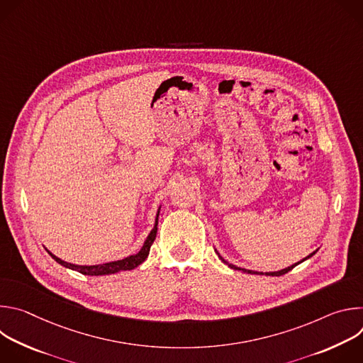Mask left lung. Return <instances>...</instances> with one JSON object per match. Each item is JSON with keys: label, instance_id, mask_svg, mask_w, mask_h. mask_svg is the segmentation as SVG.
I'll return each mask as SVG.
<instances>
[{"label": "left lung", "instance_id": "left-lung-1", "mask_svg": "<svg viewBox=\"0 0 363 363\" xmlns=\"http://www.w3.org/2000/svg\"><path fill=\"white\" fill-rule=\"evenodd\" d=\"M316 252V251H315ZM315 252H312L310 255H307L306 258H303L301 262H304V260H307V258H310L312 257ZM221 258V262H224L225 264H228V267H231V269H234V270H241V272H244V273H248V274H264V273H258V272H252V270H245V269H240V267H237V266H233V264H230V263H227L223 257H220ZM301 262H298V263H296V264H293V266H290V267H287V269H283V270H280V272H273V273H266V276H283V274H286V273H289L290 270H293L297 264H300Z\"/></svg>", "mask_w": 363, "mask_h": 363}]
</instances>
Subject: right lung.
Listing matches in <instances>:
<instances>
[{
  "label": "right lung",
  "instance_id": "1",
  "mask_svg": "<svg viewBox=\"0 0 363 363\" xmlns=\"http://www.w3.org/2000/svg\"><path fill=\"white\" fill-rule=\"evenodd\" d=\"M158 217H160V211H158V216H157V221H155V227L150 231V234L147 235V238H146L143 247L140 248V251L138 254H133V255H129V257L123 258V260H118V262H112V263H106V264H99V266H76V264H70V263H66V262L60 260V258L56 257L55 254H51V252H48V254L53 257L59 264H62L67 269L76 270L82 274H87V276H105V274H115L118 272L132 270V269L138 267L139 264H142L146 260V257H147L149 250H150V245L153 244L155 238H157Z\"/></svg>",
  "mask_w": 363,
  "mask_h": 363
}]
</instances>
